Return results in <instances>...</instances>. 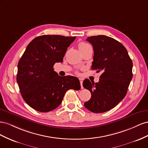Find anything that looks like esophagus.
I'll return each instance as SVG.
<instances>
[{
	"label": "esophagus",
	"instance_id": "obj_1",
	"mask_svg": "<svg viewBox=\"0 0 148 148\" xmlns=\"http://www.w3.org/2000/svg\"><path fill=\"white\" fill-rule=\"evenodd\" d=\"M79 81H80V84H81V88H83V86H82L83 79H82V78H79Z\"/></svg>",
	"mask_w": 148,
	"mask_h": 148
}]
</instances>
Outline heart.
Returning a JSON list of instances; mask_svg holds the SVG:
<instances>
[{"mask_svg":"<svg viewBox=\"0 0 148 148\" xmlns=\"http://www.w3.org/2000/svg\"><path fill=\"white\" fill-rule=\"evenodd\" d=\"M78 47L79 51L81 52L82 51L86 50L88 48H90V46L86 43H84V42H81V43H79Z\"/></svg>","mask_w":148,"mask_h":148,"instance_id":"obj_1","label":"heart"}]
</instances>
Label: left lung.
<instances>
[{
	"label": "left lung",
	"instance_id": "8db88e82",
	"mask_svg": "<svg viewBox=\"0 0 148 148\" xmlns=\"http://www.w3.org/2000/svg\"><path fill=\"white\" fill-rule=\"evenodd\" d=\"M86 40L94 51L91 69L102 74L98 82L84 81L83 87L91 92L90 99L84 105L92 112L103 113L124 99L133 77V62L125 46L111 37L93 36Z\"/></svg>",
	"mask_w": 148,
	"mask_h": 148
}]
</instances>
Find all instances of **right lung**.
<instances>
[{"label":"right lung","instance_id":"right-lung-1","mask_svg":"<svg viewBox=\"0 0 148 148\" xmlns=\"http://www.w3.org/2000/svg\"><path fill=\"white\" fill-rule=\"evenodd\" d=\"M75 36L42 35L33 39L18 63L16 75L20 92L29 107L40 112L56 108L69 89L80 90L78 78L61 77L53 68L62 62Z\"/></svg>","mask_w":148,"mask_h":148}]
</instances>
